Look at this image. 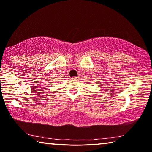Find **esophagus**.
<instances>
[{"mask_svg": "<svg viewBox=\"0 0 152 152\" xmlns=\"http://www.w3.org/2000/svg\"><path fill=\"white\" fill-rule=\"evenodd\" d=\"M72 79H73V80H78V77H76V76H74L73 78H72Z\"/></svg>", "mask_w": 152, "mask_h": 152, "instance_id": "34e87169", "label": "esophagus"}]
</instances>
